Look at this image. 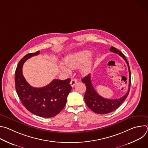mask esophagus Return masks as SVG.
<instances>
[{
	"label": "esophagus",
	"instance_id": "esophagus-1",
	"mask_svg": "<svg viewBox=\"0 0 148 148\" xmlns=\"http://www.w3.org/2000/svg\"><path fill=\"white\" fill-rule=\"evenodd\" d=\"M77 82V79H71V81H70V84H71V87H74V86H75V84Z\"/></svg>",
	"mask_w": 148,
	"mask_h": 148
}]
</instances>
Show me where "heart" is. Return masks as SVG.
I'll return each instance as SVG.
<instances>
[{
  "instance_id": "1",
  "label": "heart",
  "mask_w": 148,
  "mask_h": 148,
  "mask_svg": "<svg viewBox=\"0 0 148 148\" xmlns=\"http://www.w3.org/2000/svg\"><path fill=\"white\" fill-rule=\"evenodd\" d=\"M91 54L92 53L90 50H82L66 56L63 61L65 66L70 69H75L82 65L79 68L80 73L82 75H87L91 71L92 62L91 60L86 61L91 56ZM66 67L61 65V69L62 70L69 72V70Z\"/></svg>"
}]
</instances>
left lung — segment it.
Returning a JSON list of instances; mask_svg holds the SVG:
<instances>
[{"instance_id": "1", "label": "left lung", "mask_w": 148, "mask_h": 148, "mask_svg": "<svg viewBox=\"0 0 148 148\" xmlns=\"http://www.w3.org/2000/svg\"><path fill=\"white\" fill-rule=\"evenodd\" d=\"M110 50L113 53L118 54L121 57H122L126 61V64H127L129 69V88L128 92L121 98L114 99H107L100 96L95 91L91 83L90 74H88L86 77L83 78L81 81L82 82L85 84L87 88L86 93L84 94V100H85L88 107L91 110L98 114H106L111 112L117 109L120 106L121 104L125 101L126 97H128L130 90L131 82V71L127 60H126L123 53L119 50L116 49L115 47L111 46L110 49Z\"/></svg>"}]
</instances>
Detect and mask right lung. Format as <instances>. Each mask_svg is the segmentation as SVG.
Returning <instances> with one entry per match:
<instances>
[{
	"label": "right lung",
	"instance_id": "add662e5",
	"mask_svg": "<svg viewBox=\"0 0 148 148\" xmlns=\"http://www.w3.org/2000/svg\"><path fill=\"white\" fill-rule=\"evenodd\" d=\"M40 51L29 53L19 61L15 72V88L24 107L32 114L44 118H51L64 108L67 98L72 87L70 78L53 79L47 86L41 88L32 87L26 81L22 73L24 62Z\"/></svg>",
	"mask_w": 148,
	"mask_h": 148
}]
</instances>
